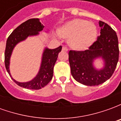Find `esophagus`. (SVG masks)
<instances>
[{"label":"esophagus","instance_id":"1","mask_svg":"<svg viewBox=\"0 0 121 121\" xmlns=\"http://www.w3.org/2000/svg\"><path fill=\"white\" fill-rule=\"evenodd\" d=\"M62 50H63V51H68V48L66 47L65 46H63V48H62Z\"/></svg>","mask_w":121,"mask_h":121}]
</instances>
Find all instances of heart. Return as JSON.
I'll return each mask as SVG.
<instances>
[{"label":"heart","mask_w":121,"mask_h":121,"mask_svg":"<svg viewBox=\"0 0 121 121\" xmlns=\"http://www.w3.org/2000/svg\"><path fill=\"white\" fill-rule=\"evenodd\" d=\"M59 34L69 37V43L76 50H86L95 42L97 28L95 25L86 20L75 19L69 21L61 26Z\"/></svg>","instance_id":"obj_1"}]
</instances>
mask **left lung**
Here are the masks:
<instances>
[{"label":"left lung","mask_w":121,"mask_h":121,"mask_svg":"<svg viewBox=\"0 0 121 121\" xmlns=\"http://www.w3.org/2000/svg\"><path fill=\"white\" fill-rule=\"evenodd\" d=\"M100 35L89 48L84 51L70 50L69 61L71 74L79 83L88 86L103 84L110 78L119 60V42L116 32L109 25L99 21ZM101 57L104 67L97 69L94 60Z\"/></svg>","instance_id":"left-lung-1"}]
</instances>
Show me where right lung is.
<instances>
[{
    "label": "right lung",
    "mask_w": 121,
    "mask_h": 121,
    "mask_svg": "<svg viewBox=\"0 0 121 121\" xmlns=\"http://www.w3.org/2000/svg\"><path fill=\"white\" fill-rule=\"evenodd\" d=\"M44 28L39 19H30L20 25L15 29L8 38L4 54V62L7 72L12 77L9 71V61L13 50L15 47L29 36L37 35ZM62 47L54 49L45 48L41 59L39 71L36 76L32 80L26 82H19L12 77V79L19 86L29 89H40L47 86L52 80L53 76V69L60 52Z\"/></svg>",
    "instance_id": "right-lung-1"
}]
</instances>
